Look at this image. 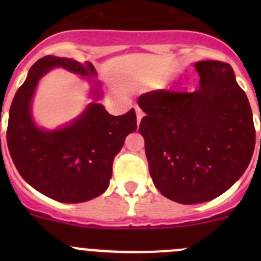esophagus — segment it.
<instances>
[{
	"instance_id": "obj_1",
	"label": "esophagus",
	"mask_w": 261,
	"mask_h": 261,
	"mask_svg": "<svg viewBox=\"0 0 261 261\" xmlns=\"http://www.w3.org/2000/svg\"><path fill=\"white\" fill-rule=\"evenodd\" d=\"M135 110H136V116H137V124H140L142 116H144V112H142L141 108H138V107H136Z\"/></svg>"
}]
</instances>
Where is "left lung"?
Returning <instances> with one entry per match:
<instances>
[{"label": "left lung", "mask_w": 261, "mask_h": 261, "mask_svg": "<svg viewBox=\"0 0 261 261\" xmlns=\"http://www.w3.org/2000/svg\"><path fill=\"white\" fill-rule=\"evenodd\" d=\"M200 89L142 94L140 133L156 190L179 204L211 201L238 180L255 149L247 95L226 62L197 61Z\"/></svg>", "instance_id": "8db88e82"}]
</instances>
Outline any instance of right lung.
Segmentation results:
<instances>
[{
  "mask_svg": "<svg viewBox=\"0 0 261 261\" xmlns=\"http://www.w3.org/2000/svg\"><path fill=\"white\" fill-rule=\"evenodd\" d=\"M53 67L87 76L94 84V102L69 124L44 129L35 123L31 105L38 81ZM91 77H96L91 62L43 57L29 70L9 112L8 147L20 176L49 199L66 204L89 201L107 190L115 155L126 136L137 129L133 108L114 116L98 103L103 90L100 82Z\"/></svg>",
  "mask_w": 261,
  "mask_h": 261,
  "instance_id": "obj_1",
  "label": "right lung"
}]
</instances>
